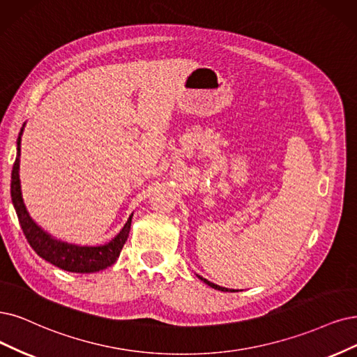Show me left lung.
Segmentation results:
<instances>
[{"label": "left lung", "mask_w": 357, "mask_h": 357, "mask_svg": "<svg viewBox=\"0 0 357 357\" xmlns=\"http://www.w3.org/2000/svg\"><path fill=\"white\" fill-rule=\"evenodd\" d=\"M200 280L202 281H204L207 285H210L212 288H215V289H219V291H234V289H229V288H223V287H219V285H216V284H213V282H210V281H207V280H203L202 276H200Z\"/></svg>", "instance_id": "8db88e82"}]
</instances>
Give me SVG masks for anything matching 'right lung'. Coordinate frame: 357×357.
I'll list each match as a JSON object with an SVG mask.
<instances>
[{
  "mask_svg": "<svg viewBox=\"0 0 357 357\" xmlns=\"http://www.w3.org/2000/svg\"><path fill=\"white\" fill-rule=\"evenodd\" d=\"M22 132L17 138V155L15 165L11 170V200L13 206L16 208V213L20 222V227L26 240L35 250V253L45 259L52 265L69 272L76 273H91L98 272L105 268L112 266L116 259L121 255V250L128 240V235L130 231V222L132 216L128 219L123 229L117 234V236L105 245L100 247H79L72 245L68 243H60L52 238L51 235L44 232L29 216L28 210L24 207L22 191H20V179H19V162H20V141H22Z\"/></svg>",
  "mask_w": 357,
  "mask_h": 357,
  "instance_id": "add662e5",
  "label": "right lung"
}]
</instances>
